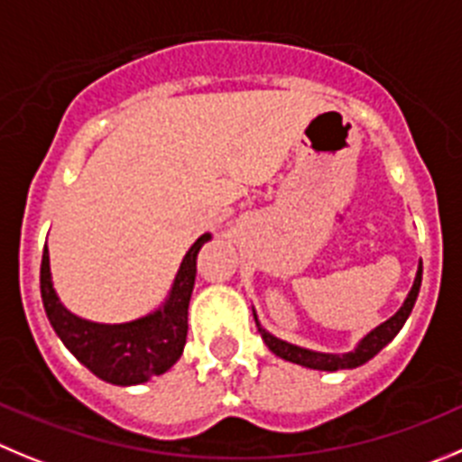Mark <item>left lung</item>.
<instances>
[{
    "instance_id": "1",
    "label": "left lung",
    "mask_w": 462,
    "mask_h": 462,
    "mask_svg": "<svg viewBox=\"0 0 462 462\" xmlns=\"http://www.w3.org/2000/svg\"><path fill=\"white\" fill-rule=\"evenodd\" d=\"M420 287H421V262L417 266V275H415V282H412V290L408 294V299L403 300V305L399 308V312L394 317H390L387 321H383L381 326L367 333L365 337L357 342V346L348 353H319V351H310V348L303 346H296V344L284 342V339H278L275 335H271L269 330L262 328V323L257 321V314L253 310V317H255L257 323V330H260L262 339H264L266 346L275 353L278 357L282 360H290L294 365H300V367H308V369H319V372H339V369H356L365 362L372 360L378 351L387 346L392 339L396 337L401 328H403V323L406 319L411 317L412 308H415V300L417 294H420Z\"/></svg>"
}]
</instances>
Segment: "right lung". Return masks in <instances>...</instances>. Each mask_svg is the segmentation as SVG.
I'll return each instance as SVG.
<instances>
[{"label":"right lung","instance_id":"1","mask_svg":"<svg viewBox=\"0 0 462 462\" xmlns=\"http://www.w3.org/2000/svg\"><path fill=\"white\" fill-rule=\"evenodd\" d=\"M209 239L211 235L205 232L193 241L162 308L127 323H95L63 308L51 284L50 251L45 244L41 262V296L51 328L86 369L111 385H141L168 372L180 360L187 344L196 257Z\"/></svg>","mask_w":462,"mask_h":462}]
</instances>
